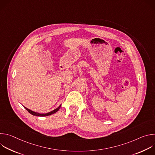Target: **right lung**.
Instances as JSON below:
<instances>
[{"label": "right lung", "instance_id": "right-lung-1", "mask_svg": "<svg viewBox=\"0 0 155 155\" xmlns=\"http://www.w3.org/2000/svg\"><path fill=\"white\" fill-rule=\"evenodd\" d=\"M60 107H61V105H60L59 107H58L57 108H56V109H54V110H53V111H51V112H48V113H47V114H38V113L34 112L32 111V110H29V109H28V108H27L26 107H25V108L28 110V112L29 113H30V114H32V115H35V116H37V117H46V116H48V115H52V114L56 113V112H58V110H59V109L60 108Z\"/></svg>", "mask_w": 155, "mask_h": 155}]
</instances>
